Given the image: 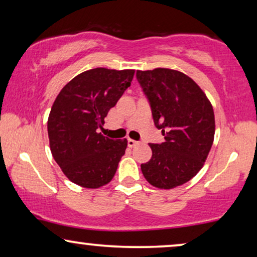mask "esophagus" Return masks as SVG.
Listing matches in <instances>:
<instances>
[{"instance_id":"esophagus-1","label":"esophagus","mask_w":257,"mask_h":257,"mask_svg":"<svg viewBox=\"0 0 257 257\" xmlns=\"http://www.w3.org/2000/svg\"><path fill=\"white\" fill-rule=\"evenodd\" d=\"M138 144H139V142H136V140H133V139H127L128 147H135L138 145Z\"/></svg>"}]
</instances>
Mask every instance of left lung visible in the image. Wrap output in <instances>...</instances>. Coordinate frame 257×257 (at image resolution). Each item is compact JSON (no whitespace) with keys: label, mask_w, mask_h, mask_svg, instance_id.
I'll use <instances>...</instances> for the list:
<instances>
[{"label":"left lung","mask_w":257,"mask_h":257,"mask_svg":"<svg viewBox=\"0 0 257 257\" xmlns=\"http://www.w3.org/2000/svg\"><path fill=\"white\" fill-rule=\"evenodd\" d=\"M137 78L150 100L154 124L165 136V143L150 144L152 158L142 164V172L154 187H178L198 174L212 149V103L191 77L178 70H138Z\"/></svg>","instance_id":"8db88e82"}]
</instances>
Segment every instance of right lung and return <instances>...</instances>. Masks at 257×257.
I'll use <instances>...</instances> for the list:
<instances>
[{"label":"right lung","instance_id":"add662e5","mask_svg":"<svg viewBox=\"0 0 257 257\" xmlns=\"http://www.w3.org/2000/svg\"><path fill=\"white\" fill-rule=\"evenodd\" d=\"M133 76L130 69H91L72 78L56 97L48 118L49 144L73 184L99 188L114 177L127 140L110 139L98 131Z\"/></svg>","mask_w":257,"mask_h":257}]
</instances>
